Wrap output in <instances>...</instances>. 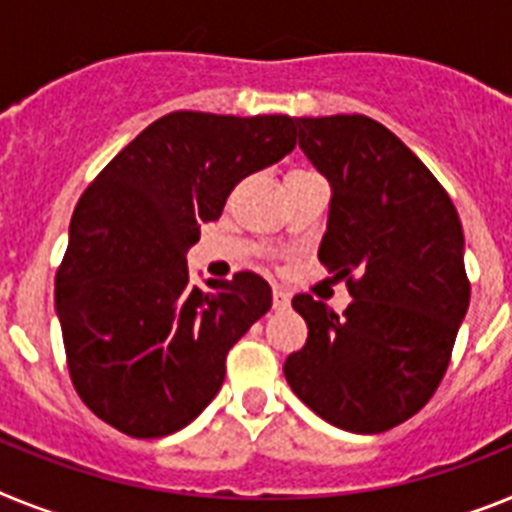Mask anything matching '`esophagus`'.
Here are the masks:
<instances>
[{"label":"esophagus","mask_w":512,"mask_h":512,"mask_svg":"<svg viewBox=\"0 0 512 512\" xmlns=\"http://www.w3.org/2000/svg\"><path fill=\"white\" fill-rule=\"evenodd\" d=\"M273 306L275 309H288L291 306V293L283 288H273Z\"/></svg>","instance_id":"34e87169"}]
</instances>
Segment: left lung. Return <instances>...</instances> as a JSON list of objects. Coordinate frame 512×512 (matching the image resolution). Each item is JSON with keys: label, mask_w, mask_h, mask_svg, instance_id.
<instances>
[{"label": "left lung", "mask_w": 512, "mask_h": 512, "mask_svg": "<svg viewBox=\"0 0 512 512\" xmlns=\"http://www.w3.org/2000/svg\"><path fill=\"white\" fill-rule=\"evenodd\" d=\"M296 126L332 188L319 260L348 281L353 301L337 317L309 293L293 296L309 337L283 373L335 428L384 433L428 404L451 361L469 309L464 229L433 172L373 118Z\"/></svg>", "instance_id": "1"}]
</instances>
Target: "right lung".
Wrapping results in <instances>:
<instances>
[{"label":"right lung","instance_id":"1","mask_svg":"<svg viewBox=\"0 0 512 512\" xmlns=\"http://www.w3.org/2000/svg\"><path fill=\"white\" fill-rule=\"evenodd\" d=\"M293 146L288 115L177 110L146 126L84 190L53 299L71 384L115 430L162 438L219 394L226 353L268 314L273 291L250 270L190 286L185 255L234 185Z\"/></svg>","mask_w":512,"mask_h":512}]
</instances>
